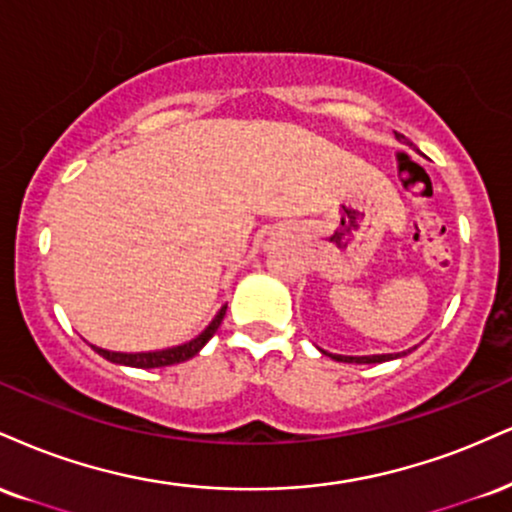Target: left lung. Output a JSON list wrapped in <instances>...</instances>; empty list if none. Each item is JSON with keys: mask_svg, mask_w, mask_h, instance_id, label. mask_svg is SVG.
I'll list each match as a JSON object with an SVG mask.
<instances>
[{"mask_svg": "<svg viewBox=\"0 0 512 512\" xmlns=\"http://www.w3.org/2000/svg\"><path fill=\"white\" fill-rule=\"evenodd\" d=\"M415 350V348H412ZM319 353L329 355L331 360L336 362H350V365H379V362H389V360H398V357L408 355V353H386V355H336V353H326V350L319 348Z\"/></svg>", "mask_w": 512, "mask_h": 512, "instance_id": "8db88e82", "label": "left lung"}]
</instances>
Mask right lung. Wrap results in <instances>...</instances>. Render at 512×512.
I'll use <instances>...</instances> for the list:
<instances>
[{
	"label": "right lung",
	"mask_w": 512,
	"mask_h": 512,
	"mask_svg": "<svg viewBox=\"0 0 512 512\" xmlns=\"http://www.w3.org/2000/svg\"><path fill=\"white\" fill-rule=\"evenodd\" d=\"M226 315V305H221V310L214 315L212 322H209L205 329L200 331L195 338H190L186 343H178V346L162 348V350H145V353H121V350H107L100 346H90L97 355H102L104 360L114 362V365L123 367H138V369H157V367H171L178 365V362H186L190 357H195L202 348L207 346V341L217 334L221 319Z\"/></svg>",
	"instance_id": "obj_1"
}]
</instances>
